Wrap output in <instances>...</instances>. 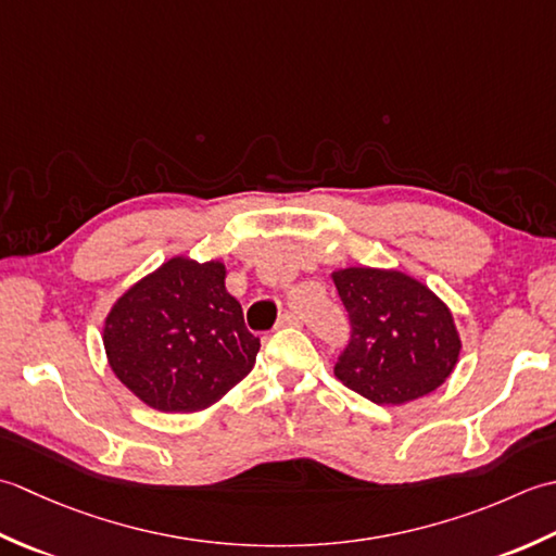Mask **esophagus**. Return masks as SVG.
Returning <instances> with one entry per match:
<instances>
[{
    "label": "esophagus",
    "mask_w": 556,
    "mask_h": 556,
    "mask_svg": "<svg viewBox=\"0 0 556 556\" xmlns=\"http://www.w3.org/2000/svg\"><path fill=\"white\" fill-rule=\"evenodd\" d=\"M302 324V319L294 312H286V314H280V319H278V326L282 328V326H300Z\"/></svg>",
    "instance_id": "esophagus-1"
}]
</instances>
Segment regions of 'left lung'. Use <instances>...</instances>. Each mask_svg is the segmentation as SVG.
<instances>
[{"mask_svg":"<svg viewBox=\"0 0 556 556\" xmlns=\"http://www.w3.org/2000/svg\"><path fill=\"white\" fill-rule=\"evenodd\" d=\"M350 316V341L336 377L377 405L432 393L460 355L453 314L437 294L401 270L350 266L333 270Z\"/></svg>","mask_w":556,"mask_h":556,"instance_id":"1","label":"left lung"}]
</instances>
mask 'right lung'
Listing matches in <instances>:
<instances>
[{"mask_svg": "<svg viewBox=\"0 0 556 556\" xmlns=\"http://www.w3.org/2000/svg\"><path fill=\"white\" fill-rule=\"evenodd\" d=\"M103 343L115 377L163 413H197L252 371L262 343L225 290L220 262L175 256L112 304Z\"/></svg>", "mask_w": 556, "mask_h": 556, "instance_id": "right-lung-1", "label": "right lung"}]
</instances>
